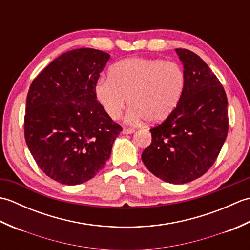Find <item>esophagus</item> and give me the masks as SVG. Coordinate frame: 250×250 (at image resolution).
Wrapping results in <instances>:
<instances>
[{
  "instance_id": "esophagus-1",
  "label": "esophagus",
  "mask_w": 250,
  "mask_h": 250,
  "mask_svg": "<svg viewBox=\"0 0 250 250\" xmlns=\"http://www.w3.org/2000/svg\"><path fill=\"white\" fill-rule=\"evenodd\" d=\"M122 133H124V134H132V133H134V130L133 129H124V130H122Z\"/></svg>"
}]
</instances>
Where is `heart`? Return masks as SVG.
<instances>
[{"mask_svg": "<svg viewBox=\"0 0 250 250\" xmlns=\"http://www.w3.org/2000/svg\"><path fill=\"white\" fill-rule=\"evenodd\" d=\"M186 88V73L173 61L130 58L115 63L109 78H100L94 91L110 119H117L129 102L126 120L159 124L177 107Z\"/></svg>", "mask_w": 250, "mask_h": 250, "instance_id": "obj_1", "label": "heart"}]
</instances>
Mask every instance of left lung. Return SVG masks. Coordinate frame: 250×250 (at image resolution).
Instances as JSON below:
<instances>
[{"mask_svg": "<svg viewBox=\"0 0 250 250\" xmlns=\"http://www.w3.org/2000/svg\"><path fill=\"white\" fill-rule=\"evenodd\" d=\"M186 73V88L173 113L151 129L142 153L149 171L169 184L201 177L218 157L229 130L224 87L208 65L188 49H175Z\"/></svg>", "mask_w": 250, "mask_h": 250, "instance_id": "8db88e82", "label": "left lung"}]
</instances>
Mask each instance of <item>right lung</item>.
I'll return each mask as SVG.
<instances>
[{"label":"right lung","mask_w":250,"mask_h":250,"mask_svg":"<svg viewBox=\"0 0 250 250\" xmlns=\"http://www.w3.org/2000/svg\"><path fill=\"white\" fill-rule=\"evenodd\" d=\"M109 58L97 49H73L58 57L31 83L25 142L37 166L58 183L74 186L93 178L121 132L94 91Z\"/></svg>","instance_id":"obj_1"}]
</instances>
